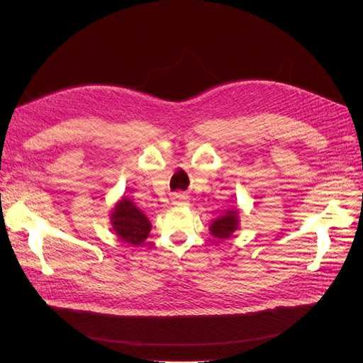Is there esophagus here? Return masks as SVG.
<instances>
[{
  "label": "esophagus",
  "instance_id": "esophagus-1",
  "mask_svg": "<svg viewBox=\"0 0 363 363\" xmlns=\"http://www.w3.org/2000/svg\"><path fill=\"white\" fill-rule=\"evenodd\" d=\"M183 201H186V196H184V195H182V194H177V195L174 196V203H175V204L183 203Z\"/></svg>",
  "mask_w": 363,
  "mask_h": 363
}]
</instances>
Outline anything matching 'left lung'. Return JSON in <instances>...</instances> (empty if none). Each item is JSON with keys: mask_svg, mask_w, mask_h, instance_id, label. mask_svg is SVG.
<instances>
[{"mask_svg": "<svg viewBox=\"0 0 363 363\" xmlns=\"http://www.w3.org/2000/svg\"><path fill=\"white\" fill-rule=\"evenodd\" d=\"M238 228V211L232 208L227 211L221 218H218L211 225V233L218 239H225L232 236V233Z\"/></svg>", "mask_w": 363, "mask_h": 363, "instance_id": "obj_1", "label": "left lung"}]
</instances>
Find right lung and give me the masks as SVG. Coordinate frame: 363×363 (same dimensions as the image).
<instances>
[{
  "label": "right lung",
  "mask_w": 363,
  "mask_h": 363,
  "mask_svg": "<svg viewBox=\"0 0 363 363\" xmlns=\"http://www.w3.org/2000/svg\"><path fill=\"white\" fill-rule=\"evenodd\" d=\"M112 225L121 240L131 245H140L151 230L148 218L128 199L116 204L112 213Z\"/></svg>",
  "instance_id": "obj_1"
}]
</instances>
